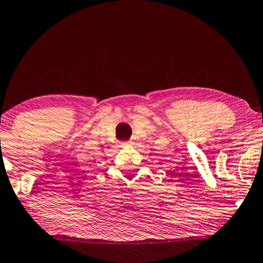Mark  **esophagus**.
I'll use <instances>...</instances> for the list:
<instances>
[{
  "label": "esophagus",
  "mask_w": 263,
  "mask_h": 263,
  "mask_svg": "<svg viewBox=\"0 0 263 263\" xmlns=\"http://www.w3.org/2000/svg\"><path fill=\"white\" fill-rule=\"evenodd\" d=\"M124 144H126V145H127V144H130V143H128V141H126V143H124Z\"/></svg>",
  "instance_id": "esophagus-1"
}]
</instances>
